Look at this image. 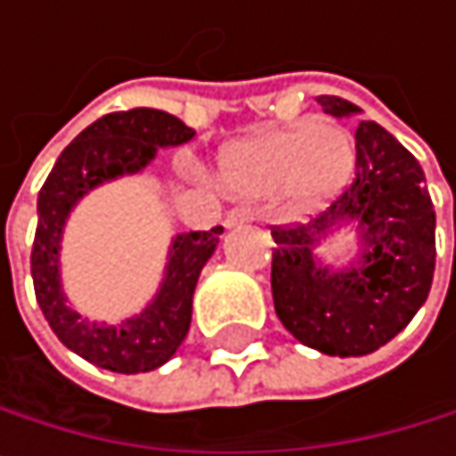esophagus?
Returning <instances> with one entry per match:
<instances>
[{
  "instance_id": "1",
  "label": "esophagus",
  "mask_w": 456,
  "mask_h": 456,
  "mask_svg": "<svg viewBox=\"0 0 456 456\" xmlns=\"http://www.w3.org/2000/svg\"><path fill=\"white\" fill-rule=\"evenodd\" d=\"M249 220H256V212L249 207H236L225 215V228H236V225H244Z\"/></svg>"
}]
</instances>
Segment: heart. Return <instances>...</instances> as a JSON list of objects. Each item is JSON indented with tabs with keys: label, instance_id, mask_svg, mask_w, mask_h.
Instances as JSON below:
<instances>
[{
	"label": "heart",
	"instance_id": "heart-1",
	"mask_svg": "<svg viewBox=\"0 0 456 456\" xmlns=\"http://www.w3.org/2000/svg\"><path fill=\"white\" fill-rule=\"evenodd\" d=\"M354 163L346 130L293 125L228 143L220 154V176L241 198L277 195L290 209H313L348 184Z\"/></svg>",
	"mask_w": 456,
	"mask_h": 456
}]
</instances>
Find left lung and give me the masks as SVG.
<instances>
[{
  "label": "left lung",
  "instance_id": "obj_1",
  "mask_svg": "<svg viewBox=\"0 0 456 456\" xmlns=\"http://www.w3.org/2000/svg\"><path fill=\"white\" fill-rule=\"evenodd\" d=\"M331 117L359 108L321 94ZM356 219L365 249L331 273L312 247L339 222ZM272 296L282 326L329 356H364L397 337L427 302L436 272V209L416 157L375 122L356 127V176L307 223L274 225Z\"/></svg>",
  "mask_w": 456,
  "mask_h": 456
}]
</instances>
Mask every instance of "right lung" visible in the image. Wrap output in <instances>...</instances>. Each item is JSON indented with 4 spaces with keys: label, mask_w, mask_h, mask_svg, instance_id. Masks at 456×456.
I'll return each instance as SVG.
<instances>
[{
    "label": "right lung",
    "mask_w": 456,
    "mask_h": 456,
    "mask_svg": "<svg viewBox=\"0 0 456 456\" xmlns=\"http://www.w3.org/2000/svg\"><path fill=\"white\" fill-rule=\"evenodd\" d=\"M195 135L182 119L157 108L105 113L67 146L37 195L32 280L37 305L61 343L81 359L110 372H149L166 364L190 331L198 274L220 244L223 228L190 231L174 239L163 285L151 305L119 326L81 318L61 293L59 241L78 198L92 187L146 168L160 146H179Z\"/></svg>",
    "instance_id": "1"
}]
</instances>
